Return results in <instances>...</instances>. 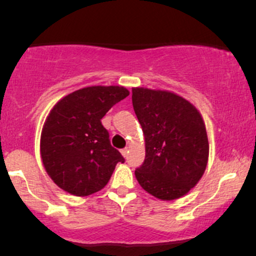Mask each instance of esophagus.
<instances>
[{
	"label": "esophagus",
	"instance_id": "esophagus-1",
	"mask_svg": "<svg viewBox=\"0 0 256 256\" xmlns=\"http://www.w3.org/2000/svg\"><path fill=\"white\" fill-rule=\"evenodd\" d=\"M120 152H122V156L126 158V156H128V148H124V149H122V150H120Z\"/></svg>",
	"mask_w": 256,
	"mask_h": 256
}]
</instances>
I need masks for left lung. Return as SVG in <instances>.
<instances>
[{"label":"left lung","instance_id":"left-lung-1","mask_svg":"<svg viewBox=\"0 0 256 256\" xmlns=\"http://www.w3.org/2000/svg\"><path fill=\"white\" fill-rule=\"evenodd\" d=\"M132 106L146 140V158L134 171L150 195L171 201L198 184L208 161L207 131L189 101L162 90L132 89Z\"/></svg>","mask_w":256,"mask_h":256}]
</instances>
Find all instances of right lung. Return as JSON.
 I'll return each mask as SVG.
<instances>
[{
	"label": "right lung",
	"mask_w": 256,
	"mask_h": 256,
	"mask_svg": "<svg viewBox=\"0 0 256 256\" xmlns=\"http://www.w3.org/2000/svg\"><path fill=\"white\" fill-rule=\"evenodd\" d=\"M124 86H89L61 98L40 134V156L54 183L76 196L98 192L125 158L113 148L101 119L128 96Z\"/></svg>",
	"instance_id": "right-lung-1"
}]
</instances>
